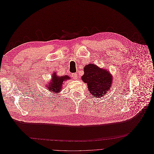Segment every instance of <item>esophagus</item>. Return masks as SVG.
I'll return each instance as SVG.
<instances>
[{
  "label": "esophagus",
  "instance_id": "obj_1",
  "mask_svg": "<svg viewBox=\"0 0 154 154\" xmlns=\"http://www.w3.org/2000/svg\"><path fill=\"white\" fill-rule=\"evenodd\" d=\"M72 78H73V79H77V77H78V75L76 74V73H73L72 74Z\"/></svg>",
  "mask_w": 154,
  "mask_h": 154
}]
</instances>
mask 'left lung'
<instances>
[{
    "mask_svg": "<svg viewBox=\"0 0 154 154\" xmlns=\"http://www.w3.org/2000/svg\"><path fill=\"white\" fill-rule=\"evenodd\" d=\"M81 79L88 85L90 93L96 98L104 96L111 89L113 81L109 71L91 63L84 68V75Z\"/></svg>",
    "mask_w": 154,
    "mask_h": 154,
    "instance_id": "obj_1",
    "label": "left lung"
}]
</instances>
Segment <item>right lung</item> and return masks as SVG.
Returning a JSON list of instances; mask_svg holds the SVG:
<instances>
[{
	"mask_svg": "<svg viewBox=\"0 0 154 154\" xmlns=\"http://www.w3.org/2000/svg\"><path fill=\"white\" fill-rule=\"evenodd\" d=\"M55 73H54L52 75V78L51 79V81L49 85H47V86L46 87L48 91H51V92L57 94V93H60V91H61L63 82L66 79H69L70 78L69 76H63L60 77L57 75H55Z\"/></svg>",
	"mask_w": 154,
	"mask_h": 154,
	"instance_id": "1",
	"label": "right lung"
}]
</instances>
